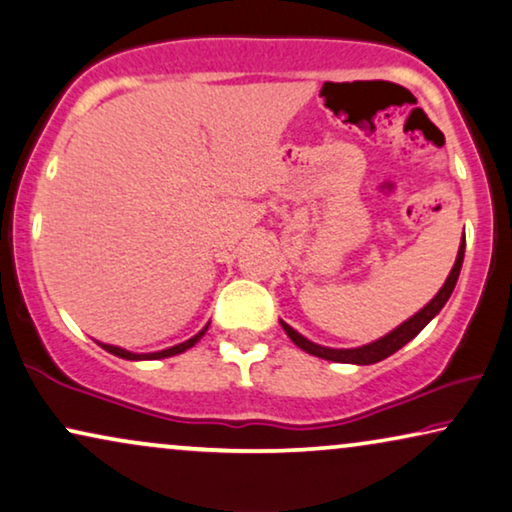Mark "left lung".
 Segmentation results:
<instances>
[{
  "mask_svg": "<svg viewBox=\"0 0 512 512\" xmlns=\"http://www.w3.org/2000/svg\"><path fill=\"white\" fill-rule=\"evenodd\" d=\"M463 252H466V236L461 238V245H459V255H456V262L452 271H449L447 281L442 288L438 290V295H435L431 302H428L424 309L414 313L412 318H407L403 325H398L395 330L388 332L386 337L377 339V342L372 344H365V346H358V349H330V346H320V344H313L309 339L299 335L297 330H292L288 323H283V330L288 332V337L295 342L299 349L311 353V356H318L323 360H332V363H353V365H372V363H379V360H384L388 356H393L395 351L403 349L407 342H412L414 337L419 335L424 327L431 323V320L438 316L442 306L447 304L449 295L454 292V285L459 281V274H461V264H463Z\"/></svg>",
  "mask_w": 512,
  "mask_h": 512,
  "instance_id": "obj_1",
  "label": "left lung"
}]
</instances>
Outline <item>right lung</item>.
<instances>
[{"mask_svg":"<svg viewBox=\"0 0 512 512\" xmlns=\"http://www.w3.org/2000/svg\"><path fill=\"white\" fill-rule=\"evenodd\" d=\"M206 330H208V325L203 327L199 335H194L192 339H187V342H182V344H177V346H170V349H163V351H156V353H131V351H126V349H121V346H112V344H100V346H102V349H105V351L114 353V356L126 358V360H161V358L177 356V353L192 349V346H194L196 342H199V339H201L203 335H206Z\"/></svg>","mask_w":512,"mask_h":512,"instance_id":"add662e5","label":"right lung"}]
</instances>
